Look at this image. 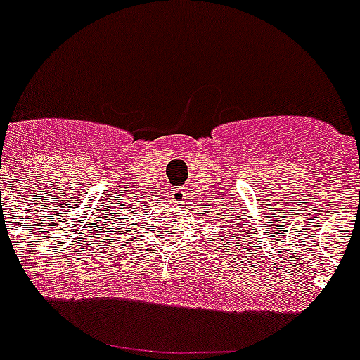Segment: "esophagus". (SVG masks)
I'll return each instance as SVG.
<instances>
[{
  "label": "esophagus",
  "instance_id": "1",
  "mask_svg": "<svg viewBox=\"0 0 360 360\" xmlns=\"http://www.w3.org/2000/svg\"><path fill=\"white\" fill-rule=\"evenodd\" d=\"M186 195L187 193L184 187H173V189H171V198H173V203H184Z\"/></svg>",
  "mask_w": 360,
  "mask_h": 360
}]
</instances>
